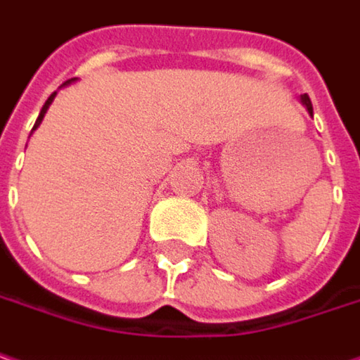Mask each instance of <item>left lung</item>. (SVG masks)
<instances>
[{
    "label": "left lung",
    "instance_id": "1",
    "mask_svg": "<svg viewBox=\"0 0 360 360\" xmlns=\"http://www.w3.org/2000/svg\"><path fill=\"white\" fill-rule=\"evenodd\" d=\"M300 101H302V105H304V108L307 110V114H309V116H314V108H311V101H309V97L304 94V96L300 97Z\"/></svg>",
    "mask_w": 360,
    "mask_h": 360
}]
</instances>
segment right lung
Listing matches in <instances>:
<instances>
[{
  "label": "right lung",
  "instance_id": "1",
  "mask_svg": "<svg viewBox=\"0 0 360 360\" xmlns=\"http://www.w3.org/2000/svg\"><path fill=\"white\" fill-rule=\"evenodd\" d=\"M75 79H77V77H75ZM75 79H69L67 83H63V87H65V85H69V83H73ZM54 97H56V91H54L53 96H51V97H49V99H46V103L42 105V110H40V116H38V120H36V124H34L32 132H34V130H36V128H38V126H40V124H42V120H44V114L49 112V108H51V103H53V101H54Z\"/></svg>",
  "mask_w": 360,
  "mask_h": 360
}]
</instances>
